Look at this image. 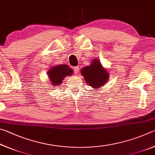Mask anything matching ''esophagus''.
Wrapping results in <instances>:
<instances>
[{
    "label": "esophagus",
    "mask_w": 155,
    "mask_h": 155,
    "mask_svg": "<svg viewBox=\"0 0 155 155\" xmlns=\"http://www.w3.org/2000/svg\"><path fill=\"white\" fill-rule=\"evenodd\" d=\"M78 70H79V68H78V66L74 67V71L76 74H77V73L78 72Z\"/></svg>",
    "instance_id": "34e87169"
}]
</instances>
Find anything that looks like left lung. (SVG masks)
Instances as JSON below:
<instances>
[{
    "mask_svg": "<svg viewBox=\"0 0 155 155\" xmlns=\"http://www.w3.org/2000/svg\"><path fill=\"white\" fill-rule=\"evenodd\" d=\"M81 73L88 85L97 90L105 85L109 78V71L103 66L98 58L91 60L90 65L83 68Z\"/></svg>",
    "mask_w": 155,
    "mask_h": 155,
    "instance_id": "left-lung-1",
    "label": "left lung"
}]
</instances>
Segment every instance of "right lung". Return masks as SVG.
<instances>
[{
    "label": "right lung",
    "mask_w": 155,
    "mask_h": 155,
    "mask_svg": "<svg viewBox=\"0 0 155 155\" xmlns=\"http://www.w3.org/2000/svg\"><path fill=\"white\" fill-rule=\"evenodd\" d=\"M47 74L51 83L50 84L53 87H57L63 83L64 78L73 74V70L66 64L54 65L49 68Z\"/></svg>",
    "instance_id": "obj_1"
}]
</instances>
